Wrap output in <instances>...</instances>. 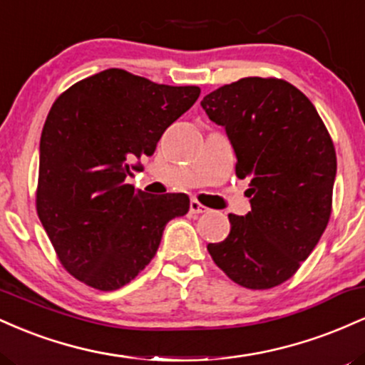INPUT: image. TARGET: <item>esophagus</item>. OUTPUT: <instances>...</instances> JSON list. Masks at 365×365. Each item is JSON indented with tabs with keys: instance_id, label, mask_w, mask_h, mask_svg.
Returning a JSON list of instances; mask_svg holds the SVG:
<instances>
[{
	"instance_id": "1",
	"label": "esophagus",
	"mask_w": 365,
	"mask_h": 365,
	"mask_svg": "<svg viewBox=\"0 0 365 365\" xmlns=\"http://www.w3.org/2000/svg\"><path fill=\"white\" fill-rule=\"evenodd\" d=\"M190 212H192V215H194V216L202 215V212H207V207L202 206V204H200L199 200L192 199V200H190Z\"/></svg>"
}]
</instances>
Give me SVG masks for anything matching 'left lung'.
<instances>
[{
	"label": "left lung",
	"instance_id": "obj_1",
	"mask_svg": "<svg viewBox=\"0 0 365 365\" xmlns=\"http://www.w3.org/2000/svg\"><path fill=\"white\" fill-rule=\"evenodd\" d=\"M225 128L237 177L250 178V211L230 215V235L209 244L212 261L250 290L292 278L317 245L331 215L336 153L314 104L276 78L247 77L200 101Z\"/></svg>",
	"mask_w": 365,
	"mask_h": 365
}]
</instances>
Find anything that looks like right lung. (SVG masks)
<instances>
[{
	"label": "right lung",
	"mask_w": 365,
	"mask_h": 365,
	"mask_svg": "<svg viewBox=\"0 0 365 365\" xmlns=\"http://www.w3.org/2000/svg\"><path fill=\"white\" fill-rule=\"evenodd\" d=\"M199 94L110 68L54 101L41 135L37 215L77 279L118 290L156 255L168 221L188 212V195H150L125 178Z\"/></svg>",
	"instance_id": "right-lung-1"
}]
</instances>
